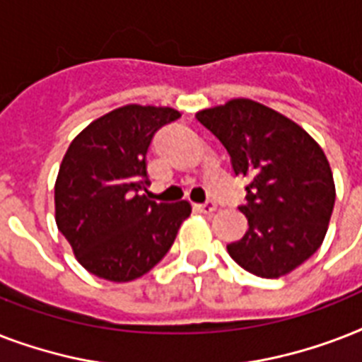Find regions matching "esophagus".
Wrapping results in <instances>:
<instances>
[{
	"label": "esophagus",
	"mask_w": 362,
	"mask_h": 362,
	"mask_svg": "<svg viewBox=\"0 0 362 362\" xmlns=\"http://www.w3.org/2000/svg\"><path fill=\"white\" fill-rule=\"evenodd\" d=\"M197 209L203 212V214H212L216 209H218V204L214 203V201H206V203L203 204H197Z\"/></svg>",
	"instance_id": "esophagus-1"
}]
</instances>
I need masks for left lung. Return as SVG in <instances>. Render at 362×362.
Instances as JSON below:
<instances>
[{"label":"left lung","mask_w":362,"mask_h":362,"mask_svg":"<svg viewBox=\"0 0 362 362\" xmlns=\"http://www.w3.org/2000/svg\"><path fill=\"white\" fill-rule=\"evenodd\" d=\"M195 116L226 146L235 175L247 180L240 206L247 231L227 252L261 278L289 274L317 252L331 221L337 189L327 156L300 125L252 99Z\"/></svg>","instance_id":"obj_1"}]
</instances>
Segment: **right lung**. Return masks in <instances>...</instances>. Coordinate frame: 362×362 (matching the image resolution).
I'll return each instance as SVG.
<instances>
[{
    "instance_id": "right-lung-1",
    "label": "right lung",
    "mask_w": 362,
    "mask_h": 362,
    "mask_svg": "<svg viewBox=\"0 0 362 362\" xmlns=\"http://www.w3.org/2000/svg\"><path fill=\"white\" fill-rule=\"evenodd\" d=\"M170 107L125 105L73 139L54 186L56 223L76 261L109 281L141 278L169 252L192 204L156 203L146 191V152Z\"/></svg>"
}]
</instances>
